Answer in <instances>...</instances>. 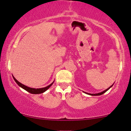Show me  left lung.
<instances>
[{
    "instance_id": "obj_1",
    "label": "left lung",
    "mask_w": 131,
    "mask_h": 131,
    "mask_svg": "<svg viewBox=\"0 0 131 131\" xmlns=\"http://www.w3.org/2000/svg\"><path fill=\"white\" fill-rule=\"evenodd\" d=\"M113 85H114V83L113 84V85H112V86H110L108 88H107V89H105V90L103 91V92H100V93H97V94H90V93H88V92H84V91H83V92H84V93H85V94H88V95H92V96H98V95H103V94H104V93H105V92H107V91H108V89L110 88H112V87L113 86Z\"/></svg>"
}]
</instances>
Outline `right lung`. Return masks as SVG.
I'll list each match as a JSON object with an SVG mask.
<instances>
[{
	"label": "right lung",
	"mask_w": 131,
	"mask_h": 131,
	"mask_svg": "<svg viewBox=\"0 0 131 131\" xmlns=\"http://www.w3.org/2000/svg\"><path fill=\"white\" fill-rule=\"evenodd\" d=\"M13 76V78L14 80H15L16 83H17V85L19 86H20L21 88H22L23 89H24V90H26V91H27V92L31 93V94H42V93H43L44 92H45L46 91H47L48 89L52 85V84L53 83V82H54V81H53L52 83L50 84L49 85L45 87V88H30V87H28L27 86L23 85V84H22L21 83H20V82L18 81V80L14 78V76Z\"/></svg>",
	"instance_id": "1"
}]
</instances>
